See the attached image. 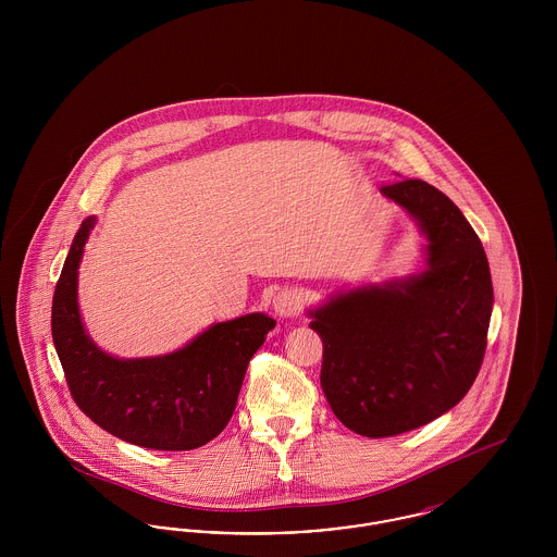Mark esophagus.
Masks as SVG:
<instances>
[{"mask_svg":"<svg viewBox=\"0 0 557 557\" xmlns=\"http://www.w3.org/2000/svg\"><path fill=\"white\" fill-rule=\"evenodd\" d=\"M302 309V298L300 294L292 288H284L273 296V311L280 318H296Z\"/></svg>","mask_w":557,"mask_h":557,"instance_id":"34e87169","label":"esophagus"}]
</instances>
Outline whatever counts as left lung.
Masks as SVG:
<instances>
[{
  "label": "left lung",
  "mask_w": 557,
  "mask_h": 557,
  "mask_svg": "<svg viewBox=\"0 0 557 557\" xmlns=\"http://www.w3.org/2000/svg\"><path fill=\"white\" fill-rule=\"evenodd\" d=\"M382 194L418 219L425 271L348 292L311 313L323 343V395L348 430L370 438L416 430L468 395L493 309L482 242L449 198L422 180Z\"/></svg>",
  "instance_id": "8db88e82"
}]
</instances>
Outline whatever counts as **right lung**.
<instances>
[{
  "instance_id": "add662e5",
  "label": "right lung",
  "mask_w": 557,
  "mask_h": 557,
  "mask_svg": "<svg viewBox=\"0 0 557 557\" xmlns=\"http://www.w3.org/2000/svg\"><path fill=\"white\" fill-rule=\"evenodd\" d=\"M94 223H81L53 292V346L71 397L91 422L137 447H202L230 422L246 368L275 319L252 313L216 323L157 359L110 357L87 338L77 307V269Z\"/></svg>"
}]
</instances>
